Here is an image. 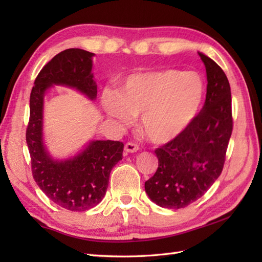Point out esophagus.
<instances>
[{
	"label": "esophagus",
	"mask_w": 262,
	"mask_h": 262,
	"mask_svg": "<svg viewBox=\"0 0 262 262\" xmlns=\"http://www.w3.org/2000/svg\"><path fill=\"white\" fill-rule=\"evenodd\" d=\"M138 149H140V146H138L135 143L128 142L125 144V151L127 153H135L138 151Z\"/></svg>",
	"instance_id": "1"
}]
</instances>
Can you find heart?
<instances>
[{
  "instance_id": "1",
  "label": "heart",
  "mask_w": 262,
  "mask_h": 262,
  "mask_svg": "<svg viewBox=\"0 0 262 262\" xmlns=\"http://www.w3.org/2000/svg\"><path fill=\"white\" fill-rule=\"evenodd\" d=\"M204 97V83L193 72L163 70L127 77L119 93L105 91L107 113L129 125L142 115L141 127L149 141L173 140L197 115Z\"/></svg>"
}]
</instances>
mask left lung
I'll return each instance as SVG.
<instances>
[{
  "label": "left lung",
  "mask_w": 262,
  "mask_h": 262,
  "mask_svg": "<svg viewBox=\"0 0 262 262\" xmlns=\"http://www.w3.org/2000/svg\"><path fill=\"white\" fill-rule=\"evenodd\" d=\"M198 54L208 82L203 109L179 135L155 149L159 168L145 182L148 197L164 208L187 207L204 196L222 173L232 135L229 80L213 59Z\"/></svg>",
  "instance_id": "obj_1"
}]
</instances>
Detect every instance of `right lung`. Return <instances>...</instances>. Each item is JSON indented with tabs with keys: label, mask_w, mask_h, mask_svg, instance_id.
I'll return each instance as SVG.
<instances>
[{
	"label": "right lung",
	"mask_w": 262,
	"mask_h": 262,
	"mask_svg": "<svg viewBox=\"0 0 262 262\" xmlns=\"http://www.w3.org/2000/svg\"><path fill=\"white\" fill-rule=\"evenodd\" d=\"M93 53L70 48L54 56L39 72L30 93V117L26 141L33 179L53 203L72 211L97 206L105 194L109 176L122 159L124 144L92 141L73 159L54 161L42 143L43 94L53 84L75 88L91 100L97 84L91 74Z\"/></svg>",
	"instance_id": "obj_1"
}]
</instances>
